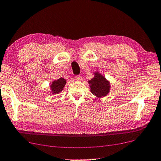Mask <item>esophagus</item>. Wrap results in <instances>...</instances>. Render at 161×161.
<instances>
[{
	"mask_svg": "<svg viewBox=\"0 0 161 161\" xmlns=\"http://www.w3.org/2000/svg\"><path fill=\"white\" fill-rule=\"evenodd\" d=\"M75 78V80H78V81L82 80V78H81V76H80V75H76Z\"/></svg>",
	"mask_w": 161,
	"mask_h": 161,
	"instance_id": "obj_1",
	"label": "esophagus"
}]
</instances>
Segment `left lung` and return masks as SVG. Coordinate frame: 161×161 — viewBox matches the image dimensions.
I'll return each instance as SVG.
<instances>
[{
    "mask_svg": "<svg viewBox=\"0 0 161 161\" xmlns=\"http://www.w3.org/2000/svg\"><path fill=\"white\" fill-rule=\"evenodd\" d=\"M94 77L88 82L91 88V92L97 98L107 96L110 91V83L99 72H94Z\"/></svg>",
    "mask_w": 161,
    "mask_h": 161,
    "instance_id": "obj_1",
    "label": "left lung"
}]
</instances>
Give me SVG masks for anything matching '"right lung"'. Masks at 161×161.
Listing matches in <instances>:
<instances>
[{
  "label": "right lung",
  "instance_id": "obj_1",
  "mask_svg": "<svg viewBox=\"0 0 161 161\" xmlns=\"http://www.w3.org/2000/svg\"><path fill=\"white\" fill-rule=\"evenodd\" d=\"M66 84V80L63 78H60L58 80H54L50 85V90L52 94H57L60 93Z\"/></svg>",
  "mask_w": 161,
  "mask_h": 161
}]
</instances>
